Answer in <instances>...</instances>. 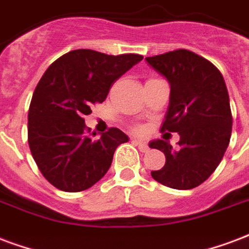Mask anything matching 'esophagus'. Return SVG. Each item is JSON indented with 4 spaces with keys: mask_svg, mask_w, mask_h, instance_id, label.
Listing matches in <instances>:
<instances>
[{
    "mask_svg": "<svg viewBox=\"0 0 249 249\" xmlns=\"http://www.w3.org/2000/svg\"><path fill=\"white\" fill-rule=\"evenodd\" d=\"M134 143H135L136 145H138V148L142 151V152H145L147 149H148V145L145 144V142H143V140H139V139H135V140H132Z\"/></svg>",
    "mask_w": 249,
    "mask_h": 249,
    "instance_id": "esophagus-1",
    "label": "esophagus"
}]
</instances>
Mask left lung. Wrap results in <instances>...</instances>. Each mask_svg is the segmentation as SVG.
Returning <instances> with one entry per match:
<instances>
[{
  "mask_svg": "<svg viewBox=\"0 0 249 249\" xmlns=\"http://www.w3.org/2000/svg\"><path fill=\"white\" fill-rule=\"evenodd\" d=\"M167 78L171 97L161 132H178L172 148L168 140H152L151 148L165 155V165L152 171L153 180L168 188L186 190L206 181L229 147L232 115L226 82L215 65L188 50L145 57Z\"/></svg>",
  "mask_w": 249,
  "mask_h": 249,
  "instance_id": "8db88e82",
  "label": "left lung"
}]
</instances>
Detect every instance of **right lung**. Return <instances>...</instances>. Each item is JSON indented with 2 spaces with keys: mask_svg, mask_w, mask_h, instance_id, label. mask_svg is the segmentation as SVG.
<instances>
[{
  "mask_svg": "<svg viewBox=\"0 0 249 249\" xmlns=\"http://www.w3.org/2000/svg\"><path fill=\"white\" fill-rule=\"evenodd\" d=\"M143 59L74 50L53 61L35 88L29 109V145L50 184L63 192H82L109 171L113 155L128 136L111 127L100 139L85 126L91 106L102 104L110 88Z\"/></svg>",
  "mask_w": 249,
  "mask_h": 249,
  "instance_id": "right-lung-1",
  "label": "right lung"
}]
</instances>
